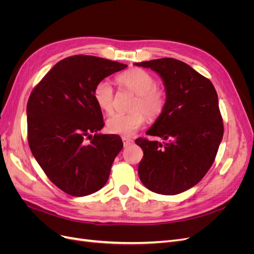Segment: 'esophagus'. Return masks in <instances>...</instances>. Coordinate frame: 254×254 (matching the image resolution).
Segmentation results:
<instances>
[{"label":"esophagus","mask_w":254,"mask_h":254,"mask_svg":"<svg viewBox=\"0 0 254 254\" xmlns=\"http://www.w3.org/2000/svg\"><path fill=\"white\" fill-rule=\"evenodd\" d=\"M122 140H123V144H124L125 147H127V146L131 145V144L133 143V141H132L131 139H129V137H125V136H123V137H122Z\"/></svg>","instance_id":"obj_1"}]
</instances>
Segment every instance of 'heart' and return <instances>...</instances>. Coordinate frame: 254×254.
Segmentation results:
<instances>
[{
  "label": "heart",
  "instance_id": "obj_1",
  "mask_svg": "<svg viewBox=\"0 0 254 254\" xmlns=\"http://www.w3.org/2000/svg\"><path fill=\"white\" fill-rule=\"evenodd\" d=\"M118 82L135 94L131 105L132 112L113 114L107 121L106 129L112 134L132 135L146 121L156 120L163 113L167 104L166 90L155 83L153 76L143 70L133 67L118 76ZM94 99L98 108L106 113H111L114 106V91L107 80L97 82L94 88Z\"/></svg>",
  "mask_w": 254,
  "mask_h": 254
}]
</instances>
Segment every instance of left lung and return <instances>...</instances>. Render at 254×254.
Instances as JSON below:
<instances>
[{
    "label": "left lung",
    "instance_id": "obj_1",
    "mask_svg": "<svg viewBox=\"0 0 254 254\" xmlns=\"http://www.w3.org/2000/svg\"><path fill=\"white\" fill-rule=\"evenodd\" d=\"M134 64L157 72L167 93L163 113L146 132L165 142L135 140L144 152L139 177L155 193H182L210 170L224 135L216 90L209 79L180 60L161 58Z\"/></svg>",
    "mask_w": 254,
    "mask_h": 254
}]
</instances>
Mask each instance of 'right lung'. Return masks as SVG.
I'll list each match as a JSON object with an SVG mask.
<instances>
[{
    "label": "right lung",
    "instance_id": "right-lung-1",
    "mask_svg": "<svg viewBox=\"0 0 254 254\" xmlns=\"http://www.w3.org/2000/svg\"><path fill=\"white\" fill-rule=\"evenodd\" d=\"M125 67L95 56L67 57L29 95V148L49 179L68 195L93 194L108 181L123 142L117 134L97 133L105 124L93 92L97 82Z\"/></svg>",
    "mask_w": 254,
    "mask_h": 254
}]
</instances>
